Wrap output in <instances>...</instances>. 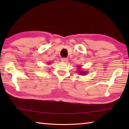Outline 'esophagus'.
Listing matches in <instances>:
<instances>
[{"label":"esophagus","instance_id":"34e87169","mask_svg":"<svg viewBox=\"0 0 129 129\" xmlns=\"http://www.w3.org/2000/svg\"><path fill=\"white\" fill-rule=\"evenodd\" d=\"M61 60L62 62H66L68 61V58H61Z\"/></svg>","mask_w":129,"mask_h":129}]
</instances>
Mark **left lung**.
Masks as SVG:
<instances>
[{"instance_id": "1", "label": "left lung", "mask_w": 129, "mask_h": 129, "mask_svg": "<svg viewBox=\"0 0 129 129\" xmlns=\"http://www.w3.org/2000/svg\"><path fill=\"white\" fill-rule=\"evenodd\" d=\"M80 69V68H79ZM80 73H85L84 72H80ZM81 75H84V74H81Z\"/></svg>"}]
</instances>
